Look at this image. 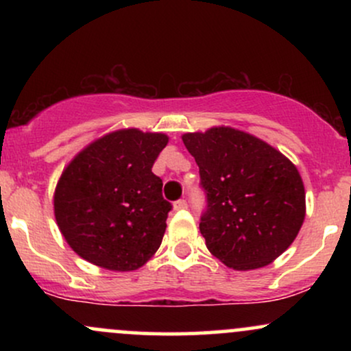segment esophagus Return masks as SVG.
I'll list each match as a JSON object with an SVG mask.
<instances>
[{"mask_svg":"<svg viewBox=\"0 0 351 351\" xmlns=\"http://www.w3.org/2000/svg\"><path fill=\"white\" fill-rule=\"evenodd\" d=\"M173 206H175L176 211H183V209H188V203H186V199H178V201H175V204H173Z\"/></svg>","mask_w":351,"mask_h":351,"instance_id":"1","label":"esophagus"}]
</instances>
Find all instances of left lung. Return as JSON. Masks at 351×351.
<instances>
[{
	"instance_id": "1",
	"label": "left lung",
	"mask_w": 351,
	"mask_h": 351,
	"mask_svg": "<svg viewBox=\"0 0 351 351\" xmlns=\"http://www.w3.org/2000/svg\"><path fill=\"white\" fill-rule=\"evenodd\" d=\"M199 168L206 247L236 271L264 267L299 234L305 189L291 160L263 140L229 127L184 134Z\"/></svg>"
}]
</instances>
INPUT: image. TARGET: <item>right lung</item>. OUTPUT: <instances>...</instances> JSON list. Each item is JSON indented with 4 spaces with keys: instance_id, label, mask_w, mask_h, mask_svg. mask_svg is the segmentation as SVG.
Segmentation results:
<instances>
[{
    "instance_id": "add662e5",
    "label": "right lung",
    "mask_w": 351,
    "mask_h": 351,
    "mask_svg": "<svg viewBox=\"0 0 351 351\" xmlns=\"http://www.w3.org/2000/svg\"><path fill=\"white\" fill-rule=\"evenodd\" d=\"M163 134L136 128L95 140L67 165L54 193V215L67 244L108 271L142 267L162 244L171 203L152 171Z\"/></svg>"
}]
</instances>
